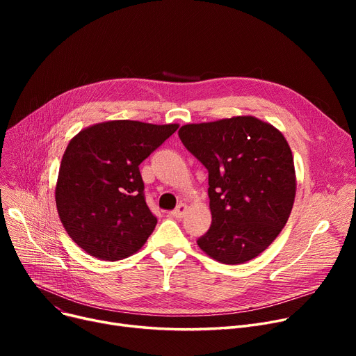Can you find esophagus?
<instances>
[{"instance_id":"obj_1","label":"esophagus","mask_w":356,"mask_h":356,"mask_svg":"<svg viewBox=\"0 0 356 356\" xmlns=\"http://www.w3.org/2000/svg\"><path fill=\"white\" fill-rule=\"evenodd\" d=\"M186 211H188V204H186V203H179L177 208L172 212V215H173L175 218H181Z\"/></svg>"}]
</instances>
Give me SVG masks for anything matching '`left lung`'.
Returning <instances> with one entry per match:
<instances>
[{
    "label": "left lung",
    "mask_w": 356,
    "mask_h": 356,
    "mask_svg": "<svg viewBox=\"0 0 356 356\" xmlns=\"http://www.w3.org/2000/svg\"><path fill=\"white\" fill-rule=\"evenodd\" d=\"M183 145L208 168L212 225L199 248L222 264H244L282 232L296 197L291 148L270 122L239 115L186 124Z\"/></svg>",
    "instance_id": "1"
}]
</instances>
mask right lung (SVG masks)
<instances>
[{"instance_id": "obj_1", "label": "right lung", "mask_w": 356, "mask_h": 356, "mask_svg": "<svg viewBox=\"0 0 356 356\" xmlns=\"http://www.w3.org/2000/svg\"><path fill=\"white\" fill-rule=\"evenodd\" d=\"M177 128L114 120L89 125L69 141L56 181V208L85 252L118 261L143 248L157 219L145 203L138 165Z\"/></svg>"}]
</instances>
